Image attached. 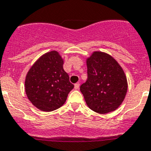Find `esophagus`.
Instances as JSON below:
<instances>
[{
	"label": "esophagus",
	"instance_id": "esophagus-1",
	"mask_svg": "<svg viewBox=\"0 0 151 151\" xmlns=\"http://www.w3.org/2000/svg\"><path fill=\"white\" fill-rule=\"evenodd\" d=\"M79 87H80V84H79V83H77V84H74V88H75L76 90H78V89H79Z\"/></svg>",
	"mask_w": 151,
	"mask_h": 151
}]
</instances>
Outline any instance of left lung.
I'll return each instance as SVG.
<instances>
[{"instance_id": "8db88e82", "label": "left lung", "mask_w": 151, "mask_h": 151, "mask_svg": "<svg viewBox=\"0 0 151 151\" xmlns=\"http://www.w3.org/2000/svg\"><path fill=\"white\" fill-rule=\"evenodd\" d=\"M88 80L80 87L86 104L99 114L118 109L127 92V77L111 56L95 51L87 59Z\"/></svg>"}]
</instances>
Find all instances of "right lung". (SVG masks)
I'll return each instance as SVG.
<instances>
[{"instance_id":"add662e5","label":"right lung","mask_w":151,"mask_h":151,"mask_svg":"<svg viewBox=\"0 0 151 151\" xmlns=\"http://www.w3.org/2000/svg\"><path fill=\"white\" fill-rule=\"evenodd\" d=\"M63 65L60 55L52 50L40 56L27 73L25 93L32 104L41 111L60 108L74 87Z\"/></svg>"}]
</instances>
